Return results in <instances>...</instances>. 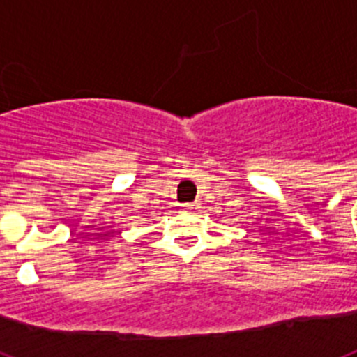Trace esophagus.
<instances>
[{
  "label": "esophagus",
  "mask_w": 357,
  "mask_h": 357,
  "mask_svg": "<svg viewBox=\"0 0 357 357\" xmlns=\"http://www.w3.org/2000/svg\"><path fill=\"white\" fill-rule=\"evenodd\" d=\"M189 209H195V206H189Z\"/></svg>",
  "instance_id": "1"
}]
</instances>
